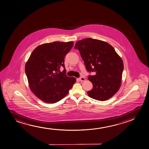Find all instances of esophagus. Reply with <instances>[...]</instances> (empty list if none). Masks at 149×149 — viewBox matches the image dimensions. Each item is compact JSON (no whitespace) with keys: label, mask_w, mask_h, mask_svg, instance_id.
Listing matches in <instances>:
<instances>
[{"label":"esophagus","mask_w":149,"mask_h":149,"mask_svg":"<svg viewBox=\"0 0 149 149\" xmlns=\"http://www.w3.org/2000/svg\"><path fill=\"white\" fill-rule=\"evenodd\" d=\"M79 79L80 81H84L86 80V79H85L84 77H83L79 78Z\"/></svg>","instance_id":"esophagus-1"}]
</instances>
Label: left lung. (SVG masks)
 <instances>
[{"instance_id":"left-lung-1","label":"left lung","mask_w":149,"mask_h":149,"mask_svg":"<svg viewBox=\"0 0 149 149\" xmlns=\"http://www.w3.org/2000/svg\"><path fill=\"white\" fill-rule=\"evenodd\" d=\"M74 48L80 52L86 70L95 72L88 79L93 88L88 92L89 97L105 101L116 94L120 86L123 63L114 47L105 41L93 38L78 41Z\"/></svg>"}]
</instances>
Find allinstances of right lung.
Listing matches in <instances>:
<instances>
[{"label":"right lung","instance_id":"1","mask_svg":"<svg viewBox=\"0 0 149 149\" xmlns=\"http://www.w3.org/2000/svg\"><path fill=\"white\" fill-rule=\"evenodd\" d=\"M73 45V41L44 43L31 54L25 72L31 90L42 101L49 104L60 101L75 83V78L65 74L64 63L65 56ZM62 66L63 72H60Z\"/></svg>","mask_w":149,"mask_h":149}]
</instances>
